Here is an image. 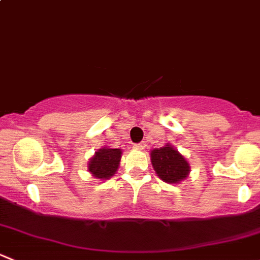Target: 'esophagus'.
Listing matches in <instances>:
<instances>
[{
  "label": "esophagus",
  "mask_w": 260,
  "mask_h": 260,
  "mask_svg": "<svg viewBox=\"0 0 260 260\" xmlns=\"http://www.w3.org/2000/svg\"><path fill=\"white\" fill-rule=\"evenodd\" d=\"M133 147H135L136 149H145L146 145L143 142H141V143H135V145H133Z\"/></svg>",
  "instance_id": "obj_1"
}]
</instances>
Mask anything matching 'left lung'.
<instances>
[{"label": "left lung", "instance_id": "left-lung-1", "mask_svg": "<svg viewBox=\"0 0 260 260\" xmlns=\"http://www.w3.org/2000/svg\"><path fill=\"white\" fill-rule=\"evenodd\" d=\"M151 161L157 176L167 183H179L187 177L190 171L185 157L170 145L153 149Z\"/></svg>", "mask_w": 260, "mask_h": 260}]
</instances>
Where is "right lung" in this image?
Instances as JSON below:
<instances>
[{"label": "right lung", "instance_id": "1", "mask_svg": "<svg viewBox=\"0 0 260 260\" xmlns=\"http://www.w3.org/2000/svg\"><path fill=\"white\" fill-rule=\"evenodd\" d=\"M122 151L118 148H102L95 152L89 161V171L96 179H108L113 176L118 170Z\"/></svg>", "mask_w": 260, "mask_h": 260}]
</instances>
